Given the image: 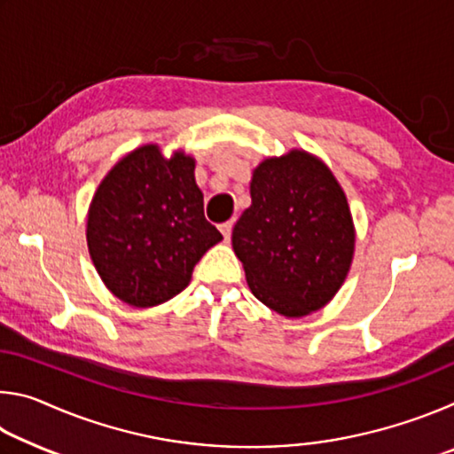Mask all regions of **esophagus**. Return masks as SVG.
<instances>
[{
    "label": "esophagus",
    "mask_w": 454,
    "mask_h": 454,
    "mask_svg": "<svg viewBox=\"0 0 454 454\" xmlns=\"http://www.w3.org/2000/svg\"><path fill=\"white\" fill-rule=\"evenodd\" d=\"M232 226H234V222L232 220H228V222H224V224H220V232H222V236L226 238H230V234H232Z\"/></svg>",
    "instance_id": "esophagus-1"
}]
</instances>
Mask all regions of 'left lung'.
<instances>
[{
	"label": "left lung",
	"mask_w": 454,
	"mask_h": 454,
	"mask_svg": "<svg viewBox=\"0 0 454 454\" xmlns=\"http://www.w3.org/2000/svg\"><path fill=\"white\" fill-rule=\"evenodd\" d=\"M250 196L232 246L252 294L284 317L322 309L347 278L355 252L347 196L333 172L294 150L256 168Z\"/></svg>",
	"instance_id": "obj_1"
}]
</instances>
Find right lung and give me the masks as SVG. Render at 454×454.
<instances>
[{"label":"right lung","mask_w":454,"mask_h":454,"mask_svg":"<svg viewBox=\"0 0 454 454\" xmlns=\"http://www.w3.org/2000/svg\"><path fill=\"white\" fill-rule=\"evenodd\" d=\"M222 240L204 216L194 160H166L156 145L128 153L99 184L88 214V248L106 286L137 309L188 286L206 250Z\"/></svg>","instance_id":"1"}]
</instances>
